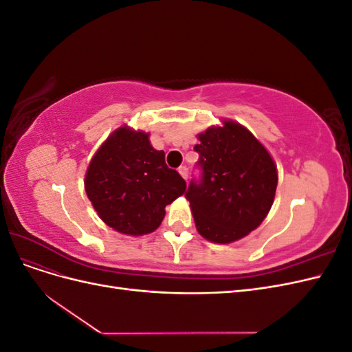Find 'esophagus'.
Returning a JSON list of instances; mask_svg holds the SVG:
<instances>
[{"label":"esophagus","instance_id":"1","mask_svg":"<svg viewBox=\"0 0 352 352\" xmlns=\"http://www.w3.org/2000/svg\"><path fill=\"white\" fill-rule=\"evenodd\" d=\"M179 175L182 176L185 180L188 179V168L185 167V166H182V167H179Z\"/></svg>","mask_w":352,"mask_h":352}]
</instances>
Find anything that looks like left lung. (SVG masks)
Listing matches in <instances>:
<instances>
[{
	"instance_id": "obj_1",
	"label": "left lung",
	"mask_w": 352,
	"mask_h": 352,
	"mask_svg": "<svg viewBox=\"0 0 352 352\" xmlns=\"http://www.w3.org/2000/svg\"><path fill=\"white\" fill-rule=\"evenodd\" d=\"M197 138L202 179L190 182L186 192L197 230L214 243L239 241L267 217L278 167L265 146L235 120H221Z\"/></svg>"
}]
</instances>
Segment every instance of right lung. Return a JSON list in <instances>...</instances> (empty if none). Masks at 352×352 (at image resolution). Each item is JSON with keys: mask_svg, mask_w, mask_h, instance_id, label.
<instances>
[{"mask_svg": "<svg viewBox=\"0 0 352 352\" xmlns=\"http://www.w3.org/2000/svg\"><path fill=\"white\" fill-rule=\"evenodd\" d=\"M85 190L105 225L129 236L154 232L166 206L185 194L186 182L164 162L150 133L120 126L94 154Z\"/></svg>", "mask_w": 352, "mask_h": 352, "instance_id": "obj_1", "label": "right lung"}]
</instances>
